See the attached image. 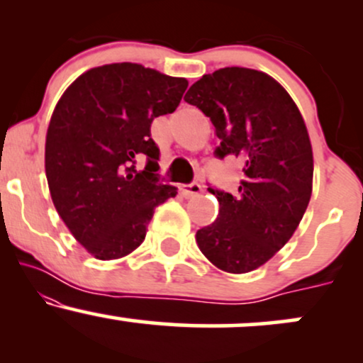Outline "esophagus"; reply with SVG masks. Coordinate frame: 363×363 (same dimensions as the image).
<instances>
[{"label": "esophagus", "mask_w": 363, "mask_h": 363, "mask_svg": "<svg viewBox=\"0 0 363 363\" xmlns=\"http://www.w3.org/2000/svg\"><path fill=\"white\" fill-rule=\"evenodd\" d=\"M179 189H181V194L184 196V198H193V196H198L201 193L203 186L199 184V182H189V184H182Z\"/></svg>", "instance_id": "34e87169"}]
</instances>
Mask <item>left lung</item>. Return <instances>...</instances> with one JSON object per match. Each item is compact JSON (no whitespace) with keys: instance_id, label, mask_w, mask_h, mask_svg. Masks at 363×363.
<instances>
[{"instance_id":"left-lung-1","label":"left lung","mask_w":363,"mask_h":363,"mask_svg":"<svg viewBox=\"0 0 363 363\" xmlns=\"http://www.w3.org/2000/svg\"><path fill=\"white\" fill-rule=\"evenodd\" d=\"M184 101L215 126V157H237L244 172L235 194L208 187L220 211L196 242L216 268L249 273L289 242L309 205L314 162L306 123L280 83L239 66L203 74Z\"/></svg>"}]
</instances>
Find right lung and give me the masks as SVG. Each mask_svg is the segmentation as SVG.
<instances>
[{
    "mask_svg": "<svg viewBox=\"0 0 363 363\" xmlns=\"http://www.w3.org/2000/svg\"><path fill=\"white\" fill-rule=\"evenodd\" d=\"M187 89L136 62L99 66L77 78L52 112L45 176L57 213L97 259H119L145 240L153 210L177 194L162 184L153 119L177 109ZM145 160L138 171L135 162Z\"/></svg>",
    "mask_w": 363,
    "mask_h": 363,
    "instance_id": "obj_1",
    "label": "right lung"
}]
</instances>
